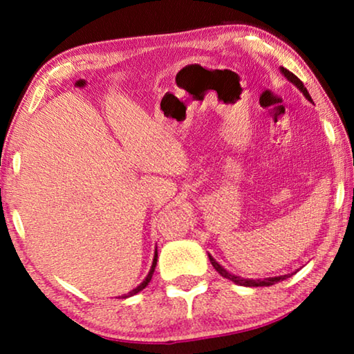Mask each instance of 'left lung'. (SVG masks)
Here are the masks:
<instances>
[{
    "label": "left lung",
    "instance_id": "obj_1",
    "mask_svg": "<svg viewBox=\"0 0 354 354\" xmlns=\"http://www.w3.org/2000/svg\"><path fill=\"white\" fill-rule=\"evenodd\" d=\"M279 70H281V73L284 75V77L287 81H290L293 86H295L299 92H301L303 95H304V98H306L308 101H310V103H313V98H310V95H309V92H308V88L304 87V84L298 80V77L292 73V71H289L287 68H284V67H279ZM207 256H209V261H211V263L214 266V268L215 270H217L221 277L223 278H226V279H230V281H232V283L234 284H239V286H245V287H262V286H273V284H277V283H279V281H284L286 278H290L293 273H297L298 270H295V272H290V273H286V274H277V277H266V278H248V277H242V274H237V273H234V272H231L230 268H227L226 266H223V263H221L218 259H215V257L211 254V253H207Z\"/></svg>",
    "mask_w": 354,
    "mask_h": 354
}]
</instances>
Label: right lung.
<instances>
[{
    "label": "right lung",
    "instance_id": "1",
    "mask_svg": "<svg viewBox=\"0 0 354 354\" xmlns=\"http://www.w3.org/2000/svg\"><path fill=\"white\" fill-rule=\"evenodd\" d=\"M156 263H158V247L154 248L153 261H151V263H149L148 272H147L145 274H143V278L139 281V283L134 284L133 287H129L128 290H124V292H122V293H117V297H115V298H129V297H133V295H136V293H139V292H142L143 289H145V287L148 286L149 281H151V278H153V273H154Z\"/></svg>",
    "mask_w": 354,
    "mask_h": 354
}]
</instances>
